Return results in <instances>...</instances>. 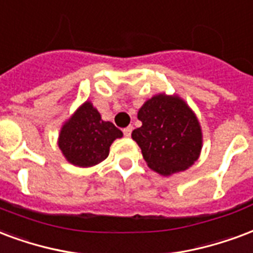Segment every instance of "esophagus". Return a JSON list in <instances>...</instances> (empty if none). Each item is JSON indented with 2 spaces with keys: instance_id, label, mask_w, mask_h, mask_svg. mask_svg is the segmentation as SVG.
I'll return each instance as SVG.
<instances>
[{
  "instance_id": "1",
  "label": "esophagus",
  "mask_w": 253,
  "mask_h": 253,
  "mask_svg": "<svg viewBox=\"0 0 253 253\" xmlns=\"http://www.w3.org/2000/svg\"><path fill=\"white\" fill-rule=\"evenodd\" d=\"M132 132V126H128L126 127V128H123V134H125V136H130L131 135Z\"/></svg>"
}]
</instances>
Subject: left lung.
Masks as SVG:
<instances>
[{
	"label": "left lung",
	"instance_id": "1",
	"mask_svg": "<svg viewBox=\"0 0 253 253\" xmlns=\"http://www.w3.org/2000/svg\"><path fill=\"white\" fill-rule=\"evenodd\" d=\"M138 119L142 126L131 136L150 169L170 175L197 161L203 146L201 127L182 99L157 95L142 106Z\"/></svg>",
	"mask_w": 253,
	"mask_h": 253
}]
</instances>
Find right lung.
<instances>
[{
	"instance_id": "1",
	"label": "right lung",
	"mask_w": 253,
	"mask_h": 253,
	"mask_svg": "<svg viewBox=\"0 0 253 253\" xmlns=\"http://www.w3.org/2000/svg\"><path fill=\"white\" fill-rule=\"evenodd\" d=\"M123 135L111 122H104L89 102H85L65 123L59 147L71 164L88 168L108 157L110 146Z\"/></svg>"
}]
</instances>
